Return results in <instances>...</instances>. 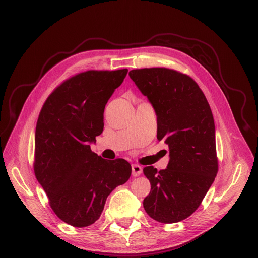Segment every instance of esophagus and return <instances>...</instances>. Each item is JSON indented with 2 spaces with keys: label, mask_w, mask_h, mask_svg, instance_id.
I'll use <instances>...</instances> for the list:
<instances>
[{
  "label": "esophagus",
  "mask_w": 258,
  "mask_h": 258,
  "mask_svg": "<svg viewBox=\"0 0 258 258\" xmlns=\"http://www.w3.org/2000/svg\"><path fill=\"white\" fill-rule=\"evenodd\" d=\"M132 173L134 177H138V175H140L142 173V167L137 164H133L132 165Z\"/></svg>",
  "instance_id": "34e87169"
}]
</instances>
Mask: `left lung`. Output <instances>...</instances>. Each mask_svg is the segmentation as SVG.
I'll use <instances>...</instances> for the list:
<instances>
[{"mask_svg":"<svg viewBox=\"0 0 258 258\" xmlns=\"http://www.w3.org/2000/svg\"><path fill=\"white\" fill-rule=\"evenodd\" d=\"M128 75L153 104L157 138L169 147L166 169L143 168L151 182L143 207L157 222H181L199 208L219 170L210 105L196 81L179 71L144 68Z\"/></svg>","mask_w":258,"mask_h":258,"instance_id":"obj_1","label":"left lung"}]
</instances>
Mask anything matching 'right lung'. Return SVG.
<instances>
[{
  "mask_svg": "<svg viewBox=\"0 0 258 258\" xmlns=\"http://www.w3.org/2000/svg\"><path fill=\"white\" fill-rule=\"evenodd\" d=\"M127 71L78 73L49 95L38 115L35 177L54 213L73 227L96 222L108 195L131 177L127 161L102 159L90 147L103 131L105 104Z\"/></svg>",
  "mask_w": 258,
  "mask_h": 258,
  "instance_id": "1",
  "label": "right lung"
}]
</instances>
